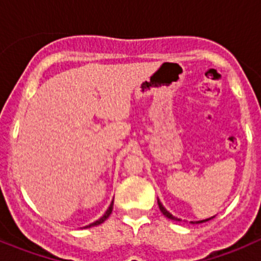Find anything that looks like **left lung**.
Returning <instances> with one entry per match:
<instances>
[{"mask_svg": "<svg viewBox=\"0 0 261 261\" xmlns=\"http://www.w3.org/2000/svg\"><path fill=\"white\" fill-rule=\"evenodd\" d=\"M158 206H159V209H161V212H162V213H163V216H165V217H167V218H170V220H174V221H180V220H179V218H177V217L172 216V214L170 213V212H168L167 209L165 208V206H163V205H162V202L159 201V199H158ZM212 218H213V217H212ZM212 218H208V220H202V221H197V222H196V223H202V222H206V221L212 220ZM192 223H195V222H192Z\"/></svg>", "mask_w": 261, "mask_h": 261, "instance_id": "obj_1", "label": "left lung"}]
</instances>
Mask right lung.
<instances>
[{
	"label": "right lung",
	"mask_w": 261,
	"mask_h": 261,
	"mask_svg": "<svg viewBox=\"0 0 261 261\" xmlns=\"http://www.w3.org/2000/svg\"><path fill=\"white\" fill-rule=\"evenodd\" d=\"M112 208H114V201L111 202V205H110V208L107 209V212H106L105 214H103V217H100V218H99L98 221H95V222H93V223H90V225H87V226H85V227H91V226H96V225H100V223H103L105 222L106 220H107L108 217H110V214H111V212H112Z\"/></svg>",
	"instance_id": "add662e5"
}]
</instances>
